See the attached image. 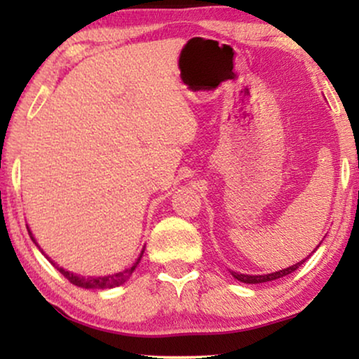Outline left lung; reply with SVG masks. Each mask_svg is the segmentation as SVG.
Wrapping results in <instances>:
<instances>
[{
    "label": "left lung",
    "mask_w": 359,
    "mask_h": 359,
    "mask_svg": "<svg viewBox=\"0 0 359 359\" xmlns=\"http://www.w3.org/2000/svg\"><path fill=\"white\" fill-rule=\"evenodd\" d=\"M304 262H306V259H302L301 263L292 264V266H289V268H286V269H281V271H276V273H271V274H264V276H250V274H238V273H233V271H232V276H233L235 279H238V281L247 283V284L268 283V281H273V279L287 276V274H291L292 271H296V269H297L299 266H301V264H302Z\"/></svg>",
    "instance_id": "8db88e82"
}]
</instances>
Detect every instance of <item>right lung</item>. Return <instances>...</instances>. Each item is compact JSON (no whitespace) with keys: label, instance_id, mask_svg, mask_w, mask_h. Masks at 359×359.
<instances>
[{"label":"right lung","instance_id":"add662e5","mask_svg":"<svg viewBox=\"0 0 359 359\" xmlns=\"http://www.w3.org/2000/svg\"><path fill=\"white\" fill-rule=\"evenodd\" d=\"M29 235H31V238L34 240L31 232H29ZM34 243H36V240H34ZM142 255H144V250H142L139 259H137L135 264L132 268H127V269H124V271L116 273V274H109V276H100V278H83V276H78V274H73L70 271H65V269L60 268V266H58V264H55L53 262H50V259H48V262H50L53 266H55L58 271H60L63 276L68 279V281H70L72 284H75V286H78V287H85V289H109V287L121 286L122 283H126L127 279L130 278V274L134 273V269L137 268V264H139V262H140Z\"/></svg>","mask_w":359,"mask_h":359}]
</instances>
